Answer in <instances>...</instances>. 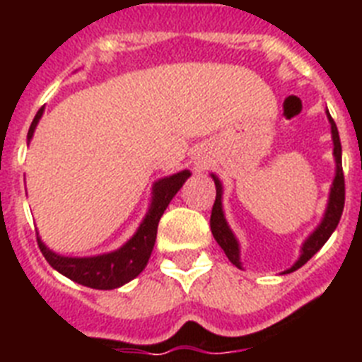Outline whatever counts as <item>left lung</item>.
Instances as JSON below:
<instances>
[{"instance_id": "1", "label": "left lung", "mask_w": 362, "mask_h": 362, "mask_svg": "<svg viewBox=\"0 0 362 362\" xmlns=\"http://www.w3.org/2000/svg\"><path fill=\"white\" fill-rule=\"evenodd\" d=\"M328 112V110H326ZM328 119L332 124V137H334V156L335 163H337V174H335L334 185H332L330 190V201H328V209H326L325 219H322L321 225L317 226V230L310 235L308 239L303 245V252H300V257L297 259V263L293 264L290 270H286L284 274H290V272H296L297 268H300L303 264H306L310 259L313 257V254H317L322 248L328 238L332 235L335 228L339 225V219L343 216L344 209V174H343V161H341V139H339L337 127H335V121L332 119L330 112H328ZM214 183H216V201H214L212 206V216H210V230H212L214 238H216L217 245L225 250L226 257L230 259V263H233L238 268H241L239 263V245L233 238L232 230L226 225L225 216H223V206H221V183L219 179L214 175Z\"/></svg>"}]
</instances>
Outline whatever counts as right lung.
Returning <instances> with one entry per match:
<instances>
[{
  "instance_id": "1",
  "label": "right lung",
  "mask_w": 362,
  "mask_h": 362,
  "mask_svg": "<svg viewBox=\"0 0 362 362\" xmlns=\"http://www.w3.org/2000/svg\"><path fill=\"white\" fill-rule=\"evenodd\" d=\"M41 114H43V108L37 110L36 117L28 129V141L36 130ZM188 177H190V172L183 170L170 175V177L159 179L158 183L153 185L152 204H150L145 221L134 233V238L127 245L121 246L119 250L105 255H95V257H63V255L50 252L37 238V246H40L41 254L49 261L50 267L56 268L59 274L66 276L69 279L83 284V286L95 290L119 288L145 270L150 254H152L153 243H156V235H158L159 219L165 214L172 197L177 194V190L183 187Z\"/></svg>"
}]
</instances>
